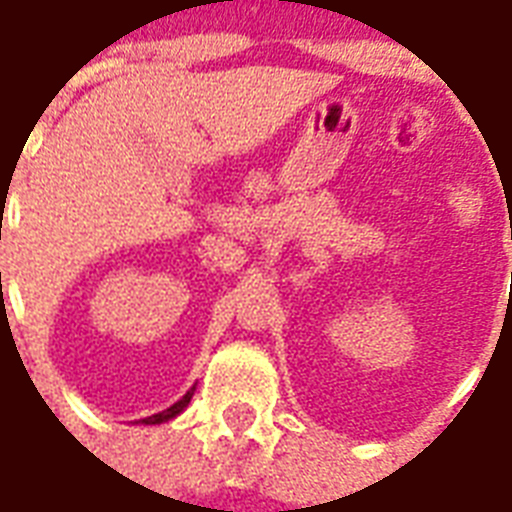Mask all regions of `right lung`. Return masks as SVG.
Returning a JSON list of instances; mask_svg holds the SVG:
<instances>
[{"mask_svg": "<svg viewBox=\"0 0 512 512\" xmlns=\"http://www.w3.org/2000/svg\"><path fill=\"white\" fill-rule=\"evenodd\" d=\"M193 392H195V386L190 389V392H187L185 397H182V400H179V403H174L171 408H166V411L155 413V416H147V419H142V424H163V421H169V419H174V416H179V413L187 408V403H190Z\"/></svg>", "mask_w": 512, "mask_h": 512, "instance_id": "right-lung-1", "label": "right lung"}]
</instances>
